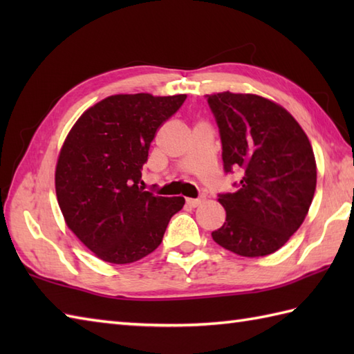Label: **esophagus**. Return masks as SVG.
I'll list each match as a JSON object with an SVG mask.
<instances>
[{
	"mask_svg": "<svg viewBox=\"0 0 354 354\" xmlns=\"http://www.w3.org/2000/svg\"><path fill=\"white\" fill-rule=\"evenodd\" d=\"M202 202H204V198H198V199H187V205L189 207H192V208H196V207H199Z\"/></svg>",
	"mask_w": 354,
	"mask_h": 354,
	"instance_id": "esophagus-1",
	"label": "esophagus"
}]
</instances>
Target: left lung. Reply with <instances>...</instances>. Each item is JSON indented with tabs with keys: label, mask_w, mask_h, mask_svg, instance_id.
<instances>
[{
	"label": "left lung",
	"mask_w": 354,
	"mask_h": 354,
	"mask_svg": "<svg viewBox=\"0 0 354 354\" xmlns=\"http://www.w3.org/2000/svg\"><path fill=\"white\" fill-rule=\"evenodd\" d=\"M219 126L225 171L240 169L236 193L219 194L227 219L212 232L242 257L269 255L304 222L317 189V161L303 127L257 94L207 95Z\"/></svg>",
	"instance_id": "1"
}]
</instances>
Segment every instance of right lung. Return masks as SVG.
<instances>
[{"instance_id": "add662e5", "label": "right lung", "mask_w": 354, "mask_h": 354, "mask_svg": "<svg viewBox=\"0 0 354 354\" xmlns=\"http://www.w3.org/2000/svg\"><path fill=\"white\" fill-rule=\"evenodd\" d=\"M185 99L109 95L66 135L55 173L57 204L66 227L100 260L126 265L146 257L184 207V198L155 196L140 184L150 142Z\"/></svg>"}]
</instances>
